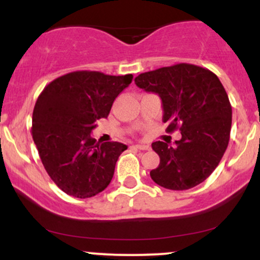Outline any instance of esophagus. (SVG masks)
<instances>
[{
  "instance_id": "34e87169",
  "label": "esophagus",
  "mask_w": 260,
  "mask_h": 260,
  "mask_svg": "<svg viewBox=\"0 0 260 260\" xmlns=\"http://www.w3.org/2000/svg\"><path fill=\"white\" fill-rule=\"evenodd\" d=\"M134 147L138 149V150H149V149H150L148 145H144V144H137L134 145Z\"/></svg>"
}]
</instances>
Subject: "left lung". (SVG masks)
<instances>
[{
    "label": "left lung",
    "mask_w": 260,
    "mask_h": 260,
    "mask_svg": "<svg viewBox=\"0 0 260 260\" xmlns=\"http://www.w3.org/2000/svg\"><path fill=\"white\" fill-rule=\"evenodd\" d=\"M134 82L159 95L166 131L182 134L174 147L160 140L151 144L160 156L151 180L172 190L198 186L213 174L229 145L232 107L220 79L207 68L177 63L139 74Z\"/></svg>",
    "instance_id": "8db88e82"
}]
</instances>
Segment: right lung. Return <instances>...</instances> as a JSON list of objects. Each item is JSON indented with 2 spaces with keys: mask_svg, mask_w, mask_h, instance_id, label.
Instances as JSON below:
<instances>
[{
  "mask_svg": "<svg viewBox=\"0 0 260 260\" xmlns=\"http://www.w3.org/2000/svg\"><path fill=\"white\" fill-rule=\"evenodd\" d=\"M132 74L109 76L77 71L47 84L32 111L31 134L45 170L59 189L76 198L103 192L127 145L100 144L90 136L113 101L132 83Z\"/></svg>",
  "mask_w": 260,
  "mask_h": 260,
  "instance_id": "obj_1",
  "label": "right lung"
}]
</instances>
